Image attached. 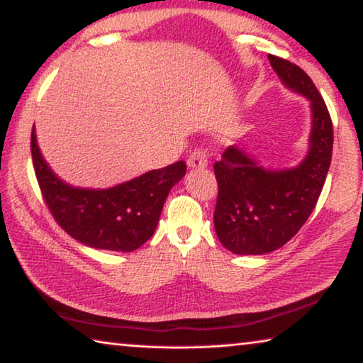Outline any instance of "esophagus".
Returning a JSON list of instances; mask_svg holds the SVG:
<instances>
[{
    "label": "esophagus",
    "instance_id": "obj_1",
    "mask_svg": "<svg viewBox=\"0 0 363 363\" xmlns=\"http://www.w3.org/2000/svg\"><path fill=\"white\" fill-rule=\"evenodd\" d=\"M187 164L189 168H205L208 164V153L206 149L203 147H199V149H195L192 153H190V157L187 160Z\"/></svg>",
    "mask_w": 363,
    "mask_h": 363
}]
</instances>
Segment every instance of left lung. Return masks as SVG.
I'll use <instances>...</instances> for the list:
<instances>
[{"label":"left lung","mask_w":363,"mask_h":363,"mask_svg":"<svg viewBox=\"0 0 363 363\" xmlns=\"http://www.w3.org/2000/svg\"><path fill=\"white\" fill-rule=\"evenodd\" d=\"M269 60L286 88L311 101V147L303 163L291 169L262 168L233 145L214 163V229L219 242L235 255L270 253L296 235L317 205L333 152V123L309 75L286 59Z\"/></svg>","instance_id":"8db88e82"}]
</instances>
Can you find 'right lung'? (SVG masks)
<instances>
[{
    "mask_svg": "<svg viewBox=\"0 0 363 363\" xmlns=\"http://www.w3.org/2000/svg\"><path fill=\"white\" fill-rule=\"evenodd\" d=\"M32 160L43 200L52 218L79 243L110 251L138 250L155 232L171 187L186 174V162L123 182L110 189L72 187L52 173L32 130Z\"/></svg>",
    "mask_w": 363,
    "mask_h": 363,
    "instance_id": "obj_1",
    "label": "right lung"
}]
</instances>
